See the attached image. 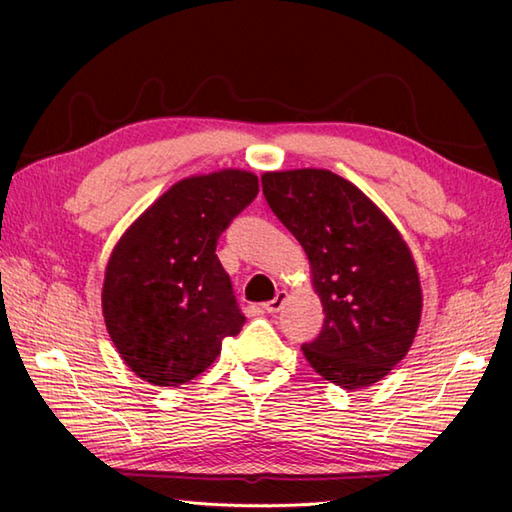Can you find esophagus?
<instances>
[{
    "instance_id": "esophagus-1",
    "label": "esophagus",
    "mask_w": 512,
    "mask_h": 512,
    "mask_svg": "<svg viewBox=\"0 0 512 512\" xmlns=\"http://www.w3.org/2000/svg\"><path fill=\"white\" fill-rule=\"evenodd\" d=\"M284 301H286V292L281 290V292H277V297L273 299V301H268V303H264V312H268V314H275V312H279L281 310V306H284Z\"/></svg>"
}]
</instances>
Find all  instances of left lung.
Here are the masks:
<instances>
[{
	"mask_svg": "<svg viewBox=\"0 0 512 512\" xmlns=\"http://www.w3.org/2000/svg\"><path fill=\"white\" fill-rule=\"evenodd\" d=\"M266 202L297 237L323 306L301 345L314 372L343 389L383 380L416 339L422 288L411 248L367 195L328 169L266 171Z\"/></svg>",
	"mask_w": 512,
	"mask_h": 512,
	"instance_id": "1",
	"label": "left lung"
}]
</instances>
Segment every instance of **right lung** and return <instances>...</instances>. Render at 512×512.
Masks as SVG:
<instances>
[{
    "label": "right lung",
    "mask_w": 512,
    "mask_h": 512,
    "mask_svg": "<svg viewBox=\"0 0 512 512\" xmlns=\"http://www.w3.org/2000/svg\"><path fill=\"white\" fill-rule=\"evenodd\" d=\"M257 191V176L244 169L178 180L112 248L105 325L125 365L149 385L189 383L213 365L226 336L242 330L246 319L215 246Z\"/></svg>",
    "instance_id": "right-lung-1"
}]
</instances>
